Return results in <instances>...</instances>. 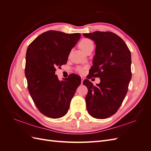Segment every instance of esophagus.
Segmentation results:
<instances>
[{
    "label": "esophagus",
    "mask_w": 151,
    "mask_h": 151,
    "mask_svg": "<svg viewBox=\"0 0 151 151\" xmlns=\"http://www.w3.org/2000/svg\"><path fill=\"white\" fill-rule=\"evenodd\" d=\"M84 77L81 76V84L83 83V81H84Z\"/></svg>",
    "instance_id": "esophagus-1"
}]
</instances>
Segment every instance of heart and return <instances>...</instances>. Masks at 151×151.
<instances>
[{
	"mask_svg": "<svg viewBox=\"0 0 151 151\" xmlns=\"http://www.w3.org/2000/svg\"><path fill=\"white\" fill-rule=\"evenodd\" d=\"M79 47L85 53H86L90 48H93L94 44L91 40L89 38H83L79 42ZM87 68H88L87 66H77L75 69L76 71L79 73V74H84L87 70Z\"/></svg>",
	"mask_w": 151,
	"mask_h": 151,
	"instance_id": "obj_1",
	"label": "heart"
}]
</instances>
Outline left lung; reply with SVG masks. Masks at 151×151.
I'll use <instances>...</instances> for the list:
<instances>
[{
    "instance_id": "8db88e82",
    "label": "left lung",
    "mask_w": 151,
    "mask_h": 151,
    "mask_svg": "<svg viewBox=\"0 0 151 151\" xmlns=\"http://www.w3.org/2000/svg\"><path fill=\"white\" fill-rule=\"evenodd\" d=\"M83 35L96 45L90 74L101 80L96 86L88 79L83 82L88 89L87 110L93 117L104 119L116 113L125 98L132 77L131 53L124 41L112 32Z\"/></svg>"
}]
</instances>
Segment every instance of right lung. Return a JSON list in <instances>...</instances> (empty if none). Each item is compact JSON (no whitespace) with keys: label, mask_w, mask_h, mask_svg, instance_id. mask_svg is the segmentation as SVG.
<instances>
[{"label":"right lung","mask_w":151,"mask_h":151,"mask_svg":"<svg viewBox=\"0 0 151 151\" xmlns=\"http://www.w3.org/2000/svg\"><path fill=\"white\" fill-rule=\"evenodd\" d=\"M81 34L50 30L41 34L28 47L25 76L28 89L36 108L52 118L66 115L81 79L72 74L65 81L55 74L57 67L65 64Z\"/></svg>","instance_id":"obj_1"}]
</instances>
